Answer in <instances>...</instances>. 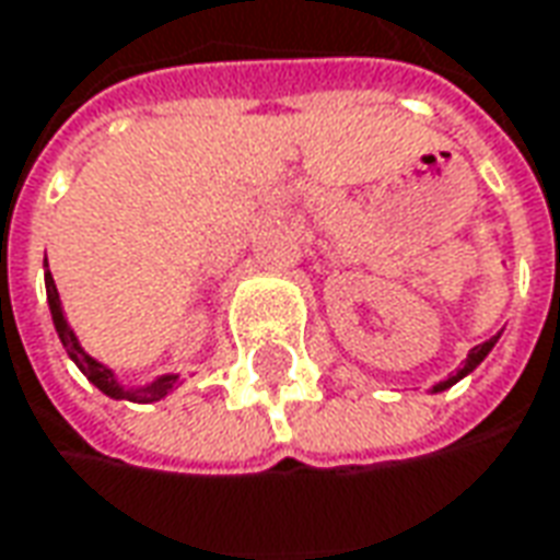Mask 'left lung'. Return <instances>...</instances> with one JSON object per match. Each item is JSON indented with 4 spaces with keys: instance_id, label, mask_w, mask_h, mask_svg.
I'll use <instances>...</instances> for the list:
<instances>
[{
    "instance_id": "1",
    "label": "left lung",
    "mask_w": 560,
    "mask_h": 560,
    "mask_svg": "<svg viewBox=\"0 0 560 560\" xmlns=\"http://www.w3.org/2000/svg\"><path fill=\"white\" fill-rule=\"evenodd\" d=\"M497 338H500V335H493V338H488V341H485V345H476V347H472V350H469V357H466L464 369H457V375H451L448 381H439V384H435V387H433V393L448 390L451 384H457V381H460V377L469 375V372H472V369H476V365H479V362L485 360V357H488V353H491V347L497 345Z\"/></svg>"
}]
</instances>
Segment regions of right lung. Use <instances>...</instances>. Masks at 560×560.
I'll use <instances>...</instances> for the list:
<instances>
[{
  "mask_svg": "<svg viewBox=\"0 0 560 560\" xmlns=\"http://www.w3.org/2000/svg\"><path fill=\"white\" fill-rule=\"evenodd\" d=\"M45 265H48V261H45ZM45 289H48V307H51L54 329H57L60 341H63V347H67L69 360L79 365L96 390H103L106 396H112V399H130V402H158V399H164V396L173 390V384H176V377L179 375H164V377H158V381H152V384L140 387V390H125V387L115 381L112 369H106L103 362H96L94 357H88V353L81 350L75 331L69 329L67 317H63V307H60V295H57V287H54L51 271L45 273Z\"/></svg>",
  "mask_w": 560,
  "mask_h": 560,
  "instance_id": "1",
  "label": "right lung"
}]
</instances>
